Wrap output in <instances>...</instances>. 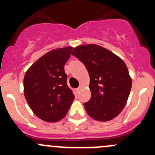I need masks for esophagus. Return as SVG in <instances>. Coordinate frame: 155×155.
Segmentation results:
<instances>
[{
    "mask_svg": "<svg viewBox=\"0 0 155 155\" xmlns=\"http://www.w3.org/2000/svg\"><path fill=\"white\" fill-rule=\"evenodd\" d=\"M82 87L80 86V87H78V88H76V91H77V92H79V91H80L81 90H82Z\"/></svg>",
    "mask_w": 155,
    "mask_h": 155,
    "instance_id": "obj_1",
    "label": "esophagus"
}]
</instances>
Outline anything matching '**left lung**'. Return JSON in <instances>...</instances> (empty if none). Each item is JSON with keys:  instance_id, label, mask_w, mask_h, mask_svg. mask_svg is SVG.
<instances>
[{"instance_id": "obj_1", "label": "left lung", "mask_w": 155, "mask_h": 155, "mask_svg": "<svg viewBox=\"0 0 155 155\" xmlns=\"http://www.w3.org/2000/svg\"><path fill=\"white\" fill-rule=\"evenodd\" d=\"M72 54L85 64L90 76L91 97L84 104L87 113L99 121L113 119L125 107L132 86L124 61L96 44L77 46Z\"/></svg>"}]
</instances>
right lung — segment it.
<instances>
[{"mask_svg": "<svg viewBox=\"0 0 155 155\" xmlns=\"http://www.w3.org/2000/svg\"><path fill=\"white\" fill-rule=\"evenodd\" d=\"M73 47L58 48L33 64L24 77V94L30 108L40 119L55 122L68 113L75 96L67 85L64 65Z\"/></svg>", "mask_w": 155, "mask_h": 155, "instance_id": "right-lung-1", "label": "right lung"}]
</instances>
